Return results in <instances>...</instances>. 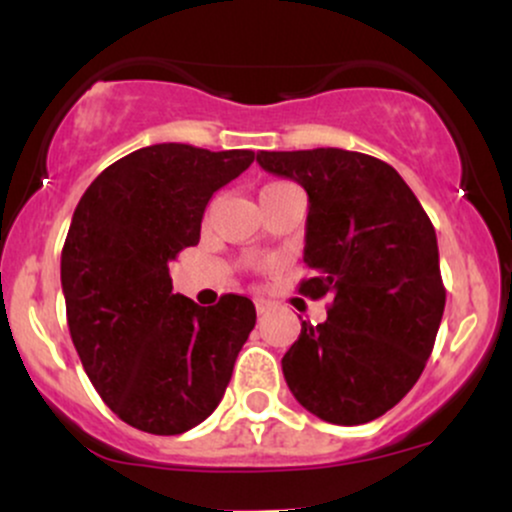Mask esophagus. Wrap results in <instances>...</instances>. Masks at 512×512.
Masks as SVG:
<instances>
[{
    "instance_id": "esophagus-1",
    "label": "esophagus",
    "mask_w": 512,
    "mask_h": 512,
    "mask_svg": "<svg viewBox=\"0 0 512 512\" xmlns=\"http://www.w3.org/2000/svg\"><path fill=\"white\" fill-rule=\"evenodd\" d=\"M255 308H257V315L269 313V303H267V301H262V298H257V301H255Z\"/></svg>"
}]
</instances>
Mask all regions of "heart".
Here are the masks:
<instances>
[{"instance_id":"1","label":"heart","mask_w":512,"mask_h":512,"mask_svg":"<svg viewBox=\"0 0 512 512\" xmlns=\"http://www.w3.org/2000/svg\"><path fill=\"white\" fill-rule=\"evenodd\" d=\"M279 187H286V182H272V185L262 187V192H260V195H267V192H274V190H279Z\"/></svg>"}]
</instances>
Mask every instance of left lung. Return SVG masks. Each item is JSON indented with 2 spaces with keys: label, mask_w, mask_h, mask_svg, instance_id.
I'll list each match as a JSON object with an SVG mask.
<instances>
[{
  "label": "left lung",
  "mask_w": 512,
  "mask_h": 512,
  "mask_svg": "<svg viewBox=\"0 0 512 512\" xmlns=\"http://www.w3.org/2000/svg\"><path fill=\"white\" fill-rule=\"evenodd\" d=\"M257 163L308 192L298 293L330 296L327 320L303 322L281 358L310 414L358 426L390 411L431 356L445 286L431 219L380 158L344 149L260 151Z\"/></svg>",
  "instance_id": "left-lung-1"
}]
</instances>
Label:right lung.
Returning <instances> with one entry per match:
<instances>
[{
    "instance_id": "right-lung-1",
    "label": "right lung",
    "mask_w": 512,
    "mask_h": 512,
    "mask_svg": "<svg viewBox=\"0 0 512 512\" xmlns=\"http://www.w3.org/2000/svg\"><path fill=\"white\" fill-rule=\"evenodd\" d=\"M255 151L154 144L108 166L76 204L62 248L67 325L96 392L129 426L190 431L219 407L257 313L173 293L168 262L199 243L211 195Z\"/></svg>"
}]
</instances>
